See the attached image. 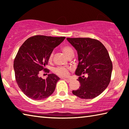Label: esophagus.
<instances>
[{
  "instance_id": "esophagus-1",
  "label": "esophagus",
  "mask_w": 129,
  "mask_h": 129,
  "mask_svg": "<svg viewBox=\"0 0 129 129\" xmlns=\"http://www.w3.org/2000/svg\"><path fill=\"white\" fill-rule=\"evenodd\" d=\"M64 79L67 83H69L71 82V79Z\"/></svg>"
}]
</instances>
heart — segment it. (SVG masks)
Masks as SVG:
<instances>
[{
	"instance_id": "heart-1",
	"label": "heart",
	"mask_w": 129,
	"mask_h": 129,
	"mask_svg": "<svg viewBox=\"0 0 129 129\" xmlns=\"http://www.w3.org/2000/svg\"><path fill=\"white\" fill-rule=\"evenodd\" d=\"M62 51L64 53V54L66 55L67 57H69L71 55H74V51L73 49L71 48L70 46H64L62 48ZM53 58V53H51L50 55H49V59L50 61L52 60ZM70 70V69L69 67H56L54 70V73H55L56 75L62 76V77H66L69 75V71Z\"/></svg>"
}]
</instances>
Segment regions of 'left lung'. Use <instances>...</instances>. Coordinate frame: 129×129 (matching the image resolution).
Listing matches in <instances>:
<instances>
[{"label":"left lung","instance_id":"obj_1","mask_svg":"<svg viewBox=\"0 0 129 129\" xmlns=\"http://www.w3.org/2000/svg\"><path fill=\"white\" fill-rule=\"evenodd\" d=\"M77 51L79 63L75 74L79 76V88L73 93L92 99L102 93L110 82L113 65L109 53L99 41L90 38H67ZM87 74V77L82 75Z\"/></svg>","mask_w":129,"mask_h":129}]
</instances>
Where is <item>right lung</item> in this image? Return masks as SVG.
Returning a JSON list of instances; mask_svg holds the SVG:
<instances>
[{
  "label": "right lung",
  "mask_w": 129,
  "mask_h": 129,
  "mask_svg": "<svg viewBox=\"0 0 129 129\" xmlns=\"http://www.w3.org/2000/svg\"><path fill=\"white\" fill-rule=\"evenodd\" d=\"M65 38L35 36L28 38L20 47L13 62L15 78L20 89L29 98L42 100L54 92L59 78L50 74L43 79L38 74L42 70L49 73L45 69L49 55Z\"/></svg>",
  "instance_id": "1"
}]
</instances>
